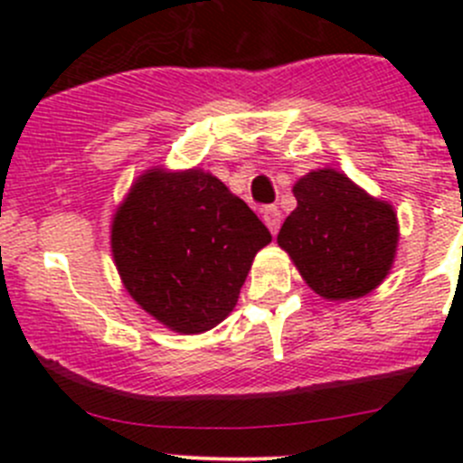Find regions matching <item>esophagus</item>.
Here are the masks:
<instances>
[{
	"instance_id": "obj_1",
	"label": "esophagus",
	"mask_w": 463,
	"mask_h": 463,
	"mask_svg": "<svg viewBox=\"0 0 463 463\" xmlns=\"http://www.w3.org/2000/svg\"><path fill=\"white\" fill-rule=\"evenodd\" d=\"M261 219H264V223L269 226V231L278 232L279 223H282V213H279L278 205H266L264 210H261Z\"/></svg>"
}]
</instances>
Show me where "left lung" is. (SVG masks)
<instances>
[{
    "label": "left lung",
    "mask_w": 463,
    "mask_h": 463,
    "mask_svg": "<svg viewBox=\"0 0 463 463\" xmlns=\"http://www.w3.org/2000/svg\"><path fill=\"white\" fill-rule=\"evenodd\" d=\"M298 208L282 223L278 244L305 282L325 300H354L390 273L399 244L396 213L347 175L314 170L293 185Z\"/></svg>",
    "instance_id": "obj_1"
}]
</instances>
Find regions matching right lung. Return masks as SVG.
<instances>
[{
	"instance_id": "add662e5",
	"label": "right lung",
	"mask_w": 463,
	"mask_h": 463,
	"mask_svg": "<svg viewBox=\"0 0 463 463\" xmlns=\"http://www.w3.org/2000/svg\"><path fill=\"white\" fill-rule=\"evenodd\" d=\"M269 241L258 214L203 170H147L111 223V253L128 293L179 334L213 329L235 309Z\"/></svg>"
}]
</instances>
